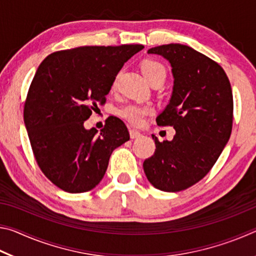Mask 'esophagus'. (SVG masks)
<instances>
[{
  "label": "esophagus",
  "instance_id": "esophagus-1",
  "mask_svg": "<svg viewBox=\"0 0 256 256\" xmlns=\"http://www.w3.org/2000/svg\"><path fill=\"white\" fill-rule=\"evenodd\" d=\"M130 136L131 138H140L141 136V133L136 131V130H130Z\"/></svg>",
  "mask_w": 256,
  "mask_h": 256
}]
</instances>
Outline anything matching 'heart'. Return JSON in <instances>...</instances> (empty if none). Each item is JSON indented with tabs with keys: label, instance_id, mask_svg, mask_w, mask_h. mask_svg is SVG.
I'll list each match as a JSON object with an SVG mask.
<instances>
[{
	"label": "heart",
	"instance_id": "heart-1",
	"mask_svg": "<svg viewBox=\"0 0 256 256\" xmlns=\"http://www.w3.org/2000/svg\"><path fill=\"white\" fill-rule=\"evenodd\" d=\"M141 70L146 79L148 80L150 84L157 81L166 79V68L162 63L154 60H146L144 63L141 64ZM118 79L114 80L112 84V88H115ZM154 112L152 107L149 105H138V104H126L123 107L118 110V115L124 120H128L130 123L138 125L144 122V120L146 115H150Z\"/></svg>",
	"mask_w": 256,
	"mask_h": 256
}]
</instances>
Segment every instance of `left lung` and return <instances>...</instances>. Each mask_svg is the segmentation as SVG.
Instances as JSON below:
<instances>
[{
    "mask_svg": "<svg viewBox=\"0 0 256 256\" xmlns=\"http://www.w3.org/2000/svg\"><path fill=\"white\" fill-rule=\"evenodd\" d=\"M172 66L174 86L170 104L156 118L172 126V141L152 134L156 151L144 160L148 180L164 192H180L201 180L214 167L230 138L232 92L224 68L208 56L182 44L152 47Z\"/></svg>",
    "mask_w": 256,
    "mask_h": 256,
    "instance_id": "left-lung-1",
    "label": "left lung"
}]
</instances>
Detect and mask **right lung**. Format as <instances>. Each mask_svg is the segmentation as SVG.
<instances>
[{"label": "right lung", "mask_w": 256, "mask_h": 256, "mask_svg": "<svg viewBox=\"0 0 256 256\" xmlns=\"http://www.w3.org/2000/svg\"><path fill=\"white\" fill-rule=\"evenodd\" d=\"M142 48L81 46L52 53L38 66L24 102V125L38 166L60 190L96 188L112 151L130 140L126 125L115 116L100 133L84 124L105 104L124 63Z\"/></svg>", "instance_id": "add662e5"}]
</instances>
